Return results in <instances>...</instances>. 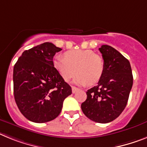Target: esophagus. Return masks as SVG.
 Segmentation results:
<instances>
[{
    "label": "esophagus",
    "instance_id": "esophagus-1",
    "mask_svg": "<svg viewBox=\"0 0 147 147\" xmlns=\"http://www.w3.org/2000/svg\"><path fill=\"white\" fill-rule=\"evenodd\" d=\"M80 91V89L76 87H74V86H72V92L74 94V93H76V91Z\"/></svg>",
    "mask_w": 147,
    "mask_h": 147
}]
</instances>
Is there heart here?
I'll return each instance as SVG.
<instances>
[{
    "label": "heart",
    "instance_id": "b5f03b06",
    "mask_svg": "<svg viewBox=\"0 0 147 147\" xmlns=\"http://www.w3.org/2000/svg\"><path fill=\"white\" fill-rule=\"evenodd\" d=\"M53 66L65 81H69L77 74L75 83L94 85L102 77L104 62L102 57L91 50H74L65 53L64 57L56 56Z\"/></svg>",
    "mask_w": 147,
    "mask_h": 147
}]
</instances>
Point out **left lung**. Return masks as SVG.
<instances>
[{
	"label": "left lung",
	"mask_w": 147,
	"mask_h": 147,
	"mask_svg": "<svg viewBox=\"0 0 147 147\" xmlns=\"http://www.w3.org/2000/svg\"><path fill=\"white\" fill-rule=\"evenodd\" d=\"M104 61V71L98 85L88 90L87 99L81 105L90 120L107 123L115 120L127 104L133 84L129 61L109 45L99 48Z\"/></svg>",
	"instance_id": "obj_1"
}]
</instances>
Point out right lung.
Here are the masks:
<instances>
[{
  "mask_svg": "<svg viewBox=\"0 0 147 147\" xmlns=\"http://www.w3.org/2000/svg\"><path fill=\"white\" fill-rule=\"evenodd\" d=\"M61 51L45 42L24 51L13 69L14 97L21 114L32 122L54 120L71 87L53 66V59Z\"/></svg>",
  "mask_w": 147,
  "mask_h": 147,
  "instance_id": "right-lung-1",
  "label": "right lung"
}]
</instances>
